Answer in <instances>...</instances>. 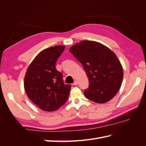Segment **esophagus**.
I'll list each match as a JSON object with an SVG mask.
<instances>
[{
  "instance_id": "obj_1",
  "label": "esophagus",
  "mask_w": 146,
  "mask_h": 146,
  "mask_svg": "<svg viewBox=\"0 0 146 146\" xmlns=\"http://www.w3.org/2000/svg\"><path fill=\"white\" fill-rule=\"evenodd\" d=\"M78 85V82H77V81H74V83H73V85H75V86H76V85Z\"/></svg>"
}]
</instances>
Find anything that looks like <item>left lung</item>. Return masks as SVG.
Returning a JSON list of instances; mask_svg holds the SVG:
<instances>
[{
  "label": "left lung",
  "mask_w": 146,
  "mask_h": 146,
  "mask_svg": "<svg viewBox=\"0 0 146 146\" xmlns=\"http://www.w3.org/2000/svg\"><path fill=\"white\" fill-rule=\"evenodd\" d=\"M70 52L85 69L90 85L84 91L86 98L96 103L111 100L121 88L122 66L108 47L93 41H82L72 46Z\"/></svg>",
  "instance_id": "left-lung-1"
}]
</instances>
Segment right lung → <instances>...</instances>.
<instances>
[{
	"mask_svg": "<svg viewBox=\"0 0 146 146\" xmlns=\"http://www.w3.org/2000/svg\"><path fill=\"white\" fill-rule=\"evenodd\" d=\"M65 48L55 46L42 50L28 67L24 89L32 102L45 111H54L67 101L71 86L64 85L62 74L56 69L57 59Z\"/></svg>",
	"mask_w": 146,
	"mask_h": 146,
	"instance_id": "obj_1",
	"label": "right lung"
}]
</instances>
